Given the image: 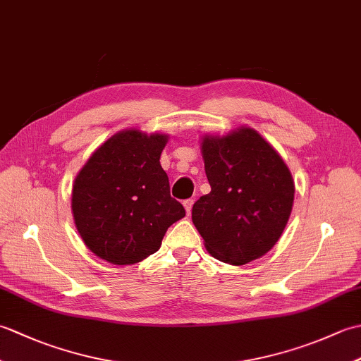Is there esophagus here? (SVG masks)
<instances>
[{
  "mask_svg": "<svg viewBox=\"0 0 361 361\" xmlns=\"http://www.w3.org/2000/svg\"><path fill=\"white\" fill-rule=\"evenodd\" d=\"M183 204H185V209L188 212V216L190 214V211H192V204H194V198H188V200L183 202Z\"/></svg>",
  "mask_w": 361,
  "mask_h": 361,
  "instance_id": "1",
  "label": "esophagus"
}]
</instances>
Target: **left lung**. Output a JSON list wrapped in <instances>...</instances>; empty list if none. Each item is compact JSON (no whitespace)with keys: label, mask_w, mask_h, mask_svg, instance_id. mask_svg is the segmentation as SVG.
I'll return each instance as SVG.
<instances>
[{"label":"left lung","mask_w":361,"mask_h":361,"mask_svg":"<svg viewBox=\"0 0 361 361\" xmlns=\"http://www.w3.org/2000/svg\"><path fill=\"white\" fill-rule=\"evenodd\" d=\"M211 192L198 198L192 221L204 247L226 264H248L270 251L286 228L295 183L279 153L252 128L204 136Z\"/></svg>","instance_id":"left-lung-1"}]
</instances>
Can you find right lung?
Instances as JSON below:
<instances>
[{"instance_id": "1", "label": "right lung", "mask_w": 361, "mask_h": 361, "mask_svg": "<svg viewBox=\"0 0 361 361\" xmlns=\"http://www.w3.org/2000/svg\"><path fill=\"white\" fill-rule=\"evenodd\" d=\"M166 135L126 130L104 142L75 176L73 214L96 256L132 265L161 247L167 228L186 216L171 197L159 157Z\"/></svg>"}]
</instances>
